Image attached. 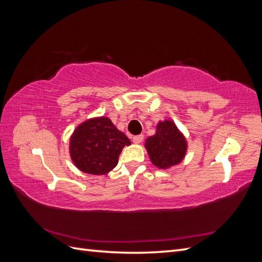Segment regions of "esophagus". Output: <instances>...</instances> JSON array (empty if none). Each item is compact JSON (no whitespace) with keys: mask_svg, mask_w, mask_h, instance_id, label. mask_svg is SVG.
Masks as SVG:
<instances>
[{"mask_svg":"<svg viewBox=\"0 0 262 262\" xmlns=\"http://www.w3.org/2000/svg\"><path fill=\"white\" fill-rule=\"evenodd\" d=\"M143 139H144L143 134H139V136H134L133 137V142H134V143L139 144V143H141L142 141H143Z\"/></svg>","mask_w":262,"mask_h":262,"instance_id":"1","label":"esophagus"}]
</instances>
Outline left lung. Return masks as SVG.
I'll use <instances>...</instances> for the list:
<instances>
[{
    "label": "left lung",
    "instance_id": "8db88e82",
    "mask_svg": "<svg viewBox=\"0 0 262 262\" xmlns=\"http://www.w3.org/2000/svg\"><path fill=\"white\" fill-rule=\"evenodd\" d=\"M145 147L155 166L168 168L181 162L186 154L187 143L176 124L166 120L157 124L156 133L146 140Z\"/></svg>",
    "mask_w": 262,
    "mask_h": 262
}]
</instances>
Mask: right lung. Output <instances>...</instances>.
<instances>
[{
  "instance_id": "obj_1",
  "label": "right lung",
  "mask_w": 262,
  "mask_h": 262,
  "mask_svg": "<svg viewBox=\"0 0 262 262\" xmlns=\"http://www.w3.org/2000/svg\"><path fill=\"white\" fill-rule=\"evenodd\" d=\"M70 142L76 167L92 175H105L116 167L122 148L131 144L106 117L90 119L78 125Z\"/></svg>"
}]
</instances>
